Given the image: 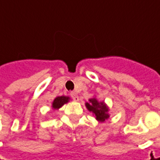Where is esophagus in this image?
<instances>
[{
	"label": "esophagus",
	"instance_id": "1",
	"mask_svg": "<svg viewBox=\"0 0 160 160\" xmlns=\"http://www.w3.org/2000/svg\"><path fill=\"white\" fill-rule=\"evenodd\" d=\"M70 95L72 97V99L74 100V101H79V96L75 92H71Z\"/></svg>",
	"mask_w": 160,
	"mask_h": 160
}]
</instances>
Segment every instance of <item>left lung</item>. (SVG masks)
<instances>
[{
    "instance_id": "obj_1",
    "label": "left lung",
    "mask_w": 160,
    "mask_h": 160,
    "mask_svg": "<svg viewBox=\"0 0 160 160\" xmlns=\"http://www.w3.org/2000/svg\"><path fill=\"white\" fill-rule=\"evenodd\" d=\"M86 107L88 111L92 112V114L95 115L96 119L99 122H104L109 119V108L104 103V101H98L96 98H92L89 99V102H86Z\"/></svg>"
}]
</instances>
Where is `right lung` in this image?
<instances>
[{
    "label": "right lung",
    "mask_w": 160,
    "mask_h": 160,
    "mask_svg": "<svg viewBox=\"0 0 160 160\" xmlns=\"http://www.w3.org/2000/svg\"><path fill=\"white\" fill-rule=\"evenodd\" d=\"M69 100H70V98L69 97H67V96H58L56 97L52 103V107L53 109H59L61 108L64 104L68 103Z\"/></svg>",
    "instance_id": "add662e5"
}]
</instances>
